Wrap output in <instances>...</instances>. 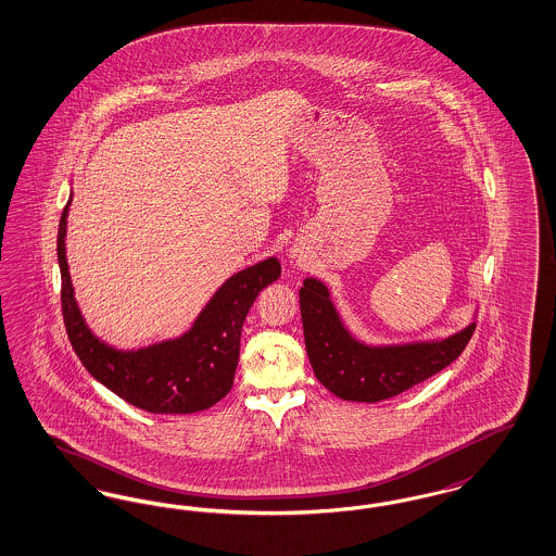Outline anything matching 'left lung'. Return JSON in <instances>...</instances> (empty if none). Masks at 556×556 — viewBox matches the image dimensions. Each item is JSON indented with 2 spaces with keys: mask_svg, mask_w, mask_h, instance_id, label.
Here are the masks:
<instances>
[{
  "mask_svg": "<svg viewBox=\"0 0 556 556\" xmlns=\"http://www.w3.org/2000/svg\"><path fill=\"white\" fill-rule=\"evenodd\" d=\"M300 311L314 375L345 401L377 403L420 384L462 356L476 331L471 323L441 341L370 348L343 327L329 289L316 279L300 289Z\"/></svg>",
  "mask_w": 556,
  "mask_h": 556,
  "instance_id": "obj_1",
  "label": "left lung"
}]
</instances>
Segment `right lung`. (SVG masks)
Listing matches in <instances>:
<instances>
[{
  "label": "right lung",
  "mask_w": 556,
  "mask_h": 556,
  "mask_svg": "<svg viewBox=\"0 0 556 556\" xmlns=\"http://www.w3.org/2000/svg\"><path fill=\"white\" fill-rule=\"evenodd\" d=\"M66 208L58 231L62 314L67 339L83 366L117 397L151 414H194L222 401L233 387L242 325L261 289L277 281L281 265L267 258L229 277L179 339L138 352H117L90 333L76 306L66 261Z\"/></svg>",
  "instance_id": "add662e5"
}]
</instances>
